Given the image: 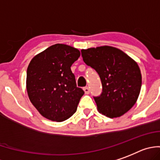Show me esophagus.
<instances>
[{
  "label": "esophagus",
  "instance_id": "34e87169",
  "mask_svg": "<svg viewBox=\"0 0 160 160\" xmlns=\"http://www.w3.org/2000/svg\"><path fill=\"white\" fill-rule=\"evenodd\" d=\"M83 91H84V92H85L86 94H88V93L90 92V89H89L88 87L83 88Z\"/></svg>",
  "mask_w": 160,
  "mask_h": 160
}]
</instances>
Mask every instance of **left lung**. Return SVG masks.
<instances>
[{
  "instance_id": "obj_1",
  "label": "left lung",
  "mask_w": 160,
  "mask_h": 160,
  "mask_svg": "<svg viewBox=\"0 0 160 160\" xmlns=\"http://www.w3.org/2000/svg\"><path fill=\"white\" fill-rule=\"evenodd\" d=\"M81 55L101 80V94L93 96L98 111L110 118L123 116L133 107L140 92L142 77L138 64L110 46L82 49Z\"/></svg>"
}]
</instances>
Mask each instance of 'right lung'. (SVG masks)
Masks as SVG:
<instances>
[{
  "instance_id": "add662e5",
  "label": "right lung",
  "mask_w": 160,
  "mask_h": 160,
  "mask_svg": "<svg viewBox=\"0 0 160 160\" xmlns=\"http://www.w3.org/2000/svg\"><path fill=\"white\" fill-rule=\"evenodd\" d=\"M80 56L77 48L57 44L29 63L27 92L30 101L44 117L62 122L77 111L84 92L77 86L71 66Z\"/></svg>"
}]
</instances>
